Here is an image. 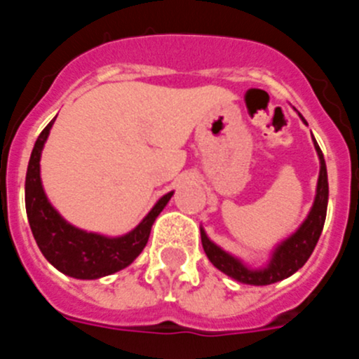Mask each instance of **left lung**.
<instances>
[{"instance_id": "1", "label": "left lung", "mask_w": 359, "mask_h": 359, "mask_svg": "<svg viewBox=\"0 0 359 359\" xmlns=\"http://www.w3.org/2000/svg\"><path fill=\"white\" fill-rule=\"evenodd\" d=\"M298 113V111H297ZM298 116L302 118L300 113ZM315 144L316 154L320 160V174H318V183H316V194L313 207H311L309 214L304 219L302 224L297 230L287 236L286 239L275 244L273 250L269 252L268 261L261 268H252L248 266L243 259L231 255L230 252L223 250L221 246L214 243L210 237L207 236L205 228L201 226V243L203 250L207 253L208 261L224 275H228L233 280L241 282V284H250V286H268V284H275L284 278L291 277L297 273L298 269L302 268L311 257L313 250H315L316 243L320 239V233L323 230V223H325V214H327V201H329V183H327V167H325V160L320 151L318 144L313 138Z\"/></svg>"}]
</instances>
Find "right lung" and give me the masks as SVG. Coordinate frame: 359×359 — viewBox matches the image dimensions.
Segmentation results:
<instances>
[{
  "label": "right lung",
  "instance_id": "obj_1",
  "mask_svg": "<svg viewBox=\"0 0 359 359\" xmlns=\"http://www.w3.org/2000/svg\"><path fill=\"white\" fill-rule=\"evenodd\" d=\"M53 122L55 118L43 129L36 140L25 180V205L34 239L44 259L68 277L95 280L116 273L128 268L145 248L152 224L167 207L174 190L161 196L140 224L123 236L109 237L73 226L50 203L41 182V154Z\"/></svg>",
  "mask_w": 359,
  "mask_h": 359
}]
</instances>
